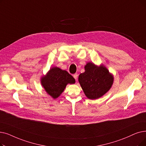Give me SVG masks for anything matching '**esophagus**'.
Wrapping results in <instances>:
<instances>
[{
	"mask_svg": "<svg viewBox=\"0 0 146 146\" xmlns=\"http://www.w3.org/2000/svg\"><path fill=\"white\" fill-rule=\"evenodd\" d=\"M73 77H74V78L76 80H77V79H78V73L74 74H73Z\"/></svg>",
	"mask_w": 146,
	"mask_h": 146,
	"instance_id": "obj_1",
	"label": "esophagus"
}]
</instances>
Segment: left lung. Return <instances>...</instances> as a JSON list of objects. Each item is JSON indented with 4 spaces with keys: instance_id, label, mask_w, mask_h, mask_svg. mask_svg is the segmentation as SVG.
Listing matches in <instances>:
<instances>
[{
    "instance_id": "8db88e82",
    "label": "left lung",
    "mask_w": 146,
    "mask_h": 146,
    "mask_svg": "<svg viewBox=\"0 0 146 146\" xmlns=\"http://www.w3.org/2000/svg\"><path fill=\"white\" fill-rule=\"evenodd\" d=\"M85 70L79 76V82L85 96L91 100L102 97L113 84V75L103 65L98 67L92 62H88Z\"/></svg>"
}]
</instances>
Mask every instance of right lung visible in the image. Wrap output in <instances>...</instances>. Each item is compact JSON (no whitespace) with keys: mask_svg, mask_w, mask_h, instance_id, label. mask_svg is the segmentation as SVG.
Here are the masks:
<instances>
[{"mask_svg":"<svg viewBox=\"0 0 146 146\" xmlns=\"http://www.w3.org/2000/svg\"><path fill=\"white\" fill-rule=\"evenodd\" d=\"M41 83L46 92L52 98H56L64 91L68 84L75 83V79L67 71L53 67L42 78Z\"/></svg>","mask_w":146,"mask_h":146,"instance_id":"obj_1","label":"right lung"}]
</instances>
